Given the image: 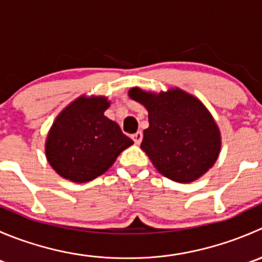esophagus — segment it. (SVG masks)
<instances>
[{"instance_id": "1", "label": "esophagus", "mask_w": 262, "mask_h": 262, "mask_svg": "<svg viewBox=\"0 0 262 262\" xmlns=\"http://www.w3.org/2000/svg\"><path fill=\"white\" fill-rule=\"evenodd\" d=\"M132 139L134 141V143L139 144L142 142V139H143V133H142V132H137V133H134L133 136H132Z\"/></svg>"}]
</instances>
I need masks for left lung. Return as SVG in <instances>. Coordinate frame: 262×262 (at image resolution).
<instances>
[{
  "label": "left lung",
  "mask_w": 262,
  "mask_h": 262,
  "mask_svg": "<svg viewBox=\"0 0 262 262\" xmlns=\"http://www.w3.org/2000/svg\"><path fill=\"white\" fill-rule=\"evenodd\" d=\"M129 96L148 110L149 126L141 148L158 172L176 182H191L212 167L221 150V134L196 97L180 89L156 95L137 87Z\"/></svg>",
  "instance_id": "obj_1"
}]
</instances>
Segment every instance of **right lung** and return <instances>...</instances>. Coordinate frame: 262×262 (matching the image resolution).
Returning a JSON list of instances; mask_svg holds the SVG:
<instances>
[{"instance_id": "obj_1", "label": "right lung", "mask_w": 262, "mask_h": 262, "mask_svg": "<svg viewBox=\"0 0 262 262\" xmlns=\"http://www.w3.org/2000/svg\"><path fill=\"white\" fill-rule=\"evenodd\" d=\"M105 97L81 96L53 123L46 143L48 162L62 178L86 182L102 175L133 144L115 121L104 115Z\"/></svg>"}]
</instances>
